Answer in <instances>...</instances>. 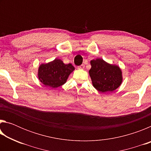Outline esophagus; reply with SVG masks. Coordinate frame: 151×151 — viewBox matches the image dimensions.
<instances>
[{"instance_id":"1","label":"esophagus","mask_w":151,"mask_h":151,"mask_svg":"<svg viewBox=\"0 0 151 151\" xmlns=\"http://www.w3.org/2000/svg\"><path fill=\"white\" fill-rule=\"evenodd\" d=\"M84 68H85V65H81V66H78V69H83Z\"/></svg>"}]
</instances>
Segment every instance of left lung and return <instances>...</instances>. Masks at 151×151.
<instances>
[{"label": "left lung", "instance_id": "obj_1", "mask_svg": "<svg viewBox=\"0 0 151 151\" xmlns=\"http://www.w3.org/2000/svg\"><path fill=\"white\" fill-rule=\"evenodd\" d=\"M89 75L94 88L101 93L112 92L119 87L122 81L119 66L111 65L102 58L91 61Z\"/></svg>", "mask_w": 151, "mask_h": 151}]
</instances>
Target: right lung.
<instances>
[{
  "label": "right lung",
  "instance_id": "obj_1",
  "mask_svg": "<svg viewBox=\"0 0 151 151\" xmlns=\"http://www.w3.org/2000/svg\"><path fill=\"white\" fill-rule=\"evenodd\" d=\"M74 70L75 67L71 64L65 65L61 60L55 58L50 63L39 66L38 77L46 86L55 88L64 85Z\"/></svg>",
  "mask_w": 151,
  "mask_h": 151
}]
</instances>
